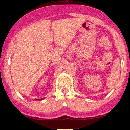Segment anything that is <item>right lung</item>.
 I'll return each instance as SVG.
<instances>
[{
  "label": "right lung",
  "mask_w": 130,
  "mask_h": 130,
  "mask_svg": "<svg viewBox=\"0 0 130 130\" xmlns=\"http://www.w3.org/2000/svg\"><path fill=\"white\" fill-rule=\"evenodd\" d=\"M44 98H42V99H36V100H42V99H43Z\"/></svg>",
  "instance_id": "1"
}]
</instances>
